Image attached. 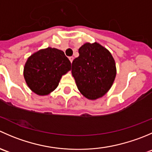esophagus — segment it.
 I'll return each mask as SVG.
<instances>
[{"instance_id": "1", "label": "esophagus", "mask_w": 152, "mask_h": 152, "mask_svg": "<svg viewBox=\"0 0 152 152\" xmlns=\"http://www.w3.org/2000/svg\"><path fill=\"white\" fill-rule=\"evenodd\" d=\"M69 59H70V62L72 63V62H73V56H70V57H69Z\"/></svg>"}]
</instances>
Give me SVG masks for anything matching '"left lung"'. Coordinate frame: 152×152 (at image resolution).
<instances>
[{"label": "left lung", "instance_id": "8db88e82", "mask_svg": "<svg viewBox=\"0 0 152 152\" xmlns=\"http://www.w3.org/2000/svg\"><path fill=\"white\" fill-rule=\"evenodd\" d=\"M72 62V75L80 93L90 100L104 96L114 82L115 62L110 52L97 42L84 44Z\"/></svg>", "mask_w": 152, "mask_h": 152}]
</instances>
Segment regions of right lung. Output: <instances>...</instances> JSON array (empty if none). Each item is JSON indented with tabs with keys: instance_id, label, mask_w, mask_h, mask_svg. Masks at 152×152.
<instances>
[{
	"instance_id": "obj_1",
	"label": "right lung",
	"mask_w": 152,
	"mask_h": 152,
	"mask_svg": "<svg viewBox=\"0 0 152 152\" xmlns=\"http://www.w3.org/2000/svg\"><path fill=\"white\" fill-rule=\"evenodd\" d=\"M71 69V63L62 50L47 48L29 56L23 76L29 88L39 96H46L59 85L62 75Z\"/></svg>"
}]
</instances>
